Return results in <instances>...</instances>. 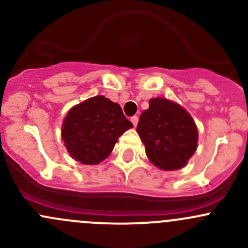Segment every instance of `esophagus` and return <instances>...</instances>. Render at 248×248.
<instances>
[{"mask_svg": "<svg viewBox=\"0 0 248 248\" xmlns=\"http://www.w3.org/2000/svg\"><path fill=\"white\" fill-rule=\"evenodd\" d=\"M131 121H132V124H134V127H136L137 124H138V121H139L138 116H136V115H134V116H132V117H131Z\"/></svg>", "mask_w": 248, "mask_h": 248, "instance_id": "obj_1", "label": "esophagus"}]
</instances>
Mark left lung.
<instances>
[{"mask_svg": "<svg viewBox=\"0 0 248 248\" xmlns=\"http://www.w3.org/2000/svg\"><path fill=\"white\" fill-rule=\"evenodd\" d=\"M149 106L137 126L147 157L159 169L177 170L197 150L196 124L186 110L168 99L152 98Z\"/></svg>", "mask_w": 248, "mask_h": 248, "instance_id": "8db88e82", "label": "left lung"}]
</instances>
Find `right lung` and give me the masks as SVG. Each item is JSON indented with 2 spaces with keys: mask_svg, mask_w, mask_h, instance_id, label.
Returning a JSON list of instances; mask_svg holds the SVG:
<instances>
[{
  "mask_svg": "<svg viewBox=\"0 0 248 248\" xmlns=\"http://www.w3.org/2000/svg\"><path fill=\"white\" fill-rule=\"evenodd\" d=\"M62 126V139L69 155L82 164H98L133 124L119 104L96 96L69 110Z\"/></svg>",
  "mask_w": 248,
  "mask_h": 248,
  "instance_id": "right-lung-1",
  "label": "right lung"
}]
</instances>
